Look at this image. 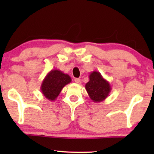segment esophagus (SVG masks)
<instances>
[{"label":"esophagus","mask_w":154,"mask_h":154,"mask_svg":"<svg viewBox=\"0 0 154 154\" xmlns=\"http://www.w3.org/2000/svg\"><path fill=\"white\" fill-rule=\"evenodd\" d=\"M75 82L76 83H77V84H79V83H80V82H81V80H80V79H79V78H75Z\"/></svg>","instance_id":"esophagus-1"}]
</instances>
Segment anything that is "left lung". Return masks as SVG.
I'll use <instances>...</instances> for the list:
<instances>
[{
	"label": "left lung",
	"instance_id": "left-lung-1",
	"mask_svg": "<svg viewBox=\"0 0 154 154\" xmlns=\"http://www.w3.org/2000/svg\"><path fill=\"white\" fill-rule=\"evenodd\" d=\"M89 79V82L85 85V89L91 99L95 103L103 101L111 91L110 83L97 71L91 72Z\"/></svg>",
	"mask_w": 154,
	"mask_h": 154
}]
</instances>
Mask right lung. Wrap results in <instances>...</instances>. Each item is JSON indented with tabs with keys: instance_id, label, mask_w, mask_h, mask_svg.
I'll use <instances>...</instances> for the list:
<instances>
[{
	"instance_id": "add662e5",
	"label": "right lung",
	"mask_w": 154,
	"mask_h": 154,
	"mask_svg": "<svg viewBox=\"0 0 154 154\" xmlns=\"http://www.w3.org/2000/svg\"><path fill=\"white\" fill-rule=\"evenodd\" d=\"M72 82L70 76L59 69H52L42 82L40 91L48 100L54 101L65 85Z\"/></svg>"
}]
</instances>
